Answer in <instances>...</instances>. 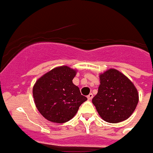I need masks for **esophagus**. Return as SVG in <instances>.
<instances>
[{
  "label": "esophagus",
  "instance_id": "obj_1",
  "mask_svg": "<svg viewBox=\"0 0 153 153\" xmlns=\"http://www.w3.org/2000/svg\"><path fill=\"white\" fill-rule=\"evenodd\" d=\"M87 98H88V100H91L92 98H93V95H92V93H90L88 95V96H87Z\"/></svg>",
  "mask_w": 153,
  "mask_h": 153
}]
</instances>
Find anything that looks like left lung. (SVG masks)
Listing matches in <instances>:
<instances>
[{"mask_svg":"<svg viewBox=\"0 0 153 153\" xmlns=\"http://www.w3.org/2000/svg\"><path fill=\"white\" fill-rule=\"evenodd\" d=\"M98 93L92 99L100 116L110 123L126 120L139 101L137 89L129 78L115 69L100 74Z\"/></svg>","mask_w":153,"mask_h":153,"instance_id":"obj_1","label":"left lung"}]
</instances>
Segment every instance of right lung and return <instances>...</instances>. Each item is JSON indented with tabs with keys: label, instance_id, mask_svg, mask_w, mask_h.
Masks as SVG:
<instances>
[{
	"label": "right lung",
	"instance_id": "1",
	"mask_svg": "<svg viewBox=\"0 0 153 153\" xmlns=\"http://www.w3.org/2000/svg\"><path fill=\"white\" fill-rule=\"evenodd\" d=\"M77 71L67 65L56 67L36 80L33 86L38 111L51 123H65L77 113L87 100L73 83Z\"/></svg>",
	"mask_w": 153,
	"mask_h": 153
}]
</instances>
